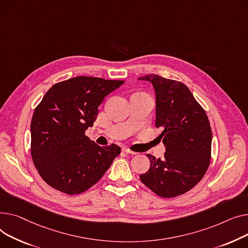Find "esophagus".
I'll use <instances>...</instances> for the list:
<instances>
[{
    "label": "esophagus",
    "instance_id": "1",
    "mask_svg": "<svg viewBox=\"0 0 248 248\" xmlns=\"http://www.w3.org/2000/svg\"><path fill=\"white\" fill-rule=\"evenodd\" d=\"M122 151L123 152H125V153H127V154H131V155H135V154H137L136 152H134V151H131L129 148H127V147H123L122 148Z\"/></svg>",
    "mask_w": 248,
    "mask_h": 248
}]
</instances>
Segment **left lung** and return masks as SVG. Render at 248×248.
Listing matches in <instances>:
<instances>
[{
  "label": "left lung",
  "mask_w": 248,
  "mask_h": 248,
  "mask_svg": "<svg viewBox=\"0 0 248 248\" xmlns=\"http://www.w3.org/2000/svg\"><path fill=\"white\" fill-rule=\"evenodd\" d=\"M153 85L157 128L165 146L164 158L150 160L141 174L143 184L157 195L170 198L190 190L204 176L211 156L212 133L207 115L181 82L150 74L138 78Z\"/></svg>",
  "instance_id": "8db88e82"
}]
</instances>
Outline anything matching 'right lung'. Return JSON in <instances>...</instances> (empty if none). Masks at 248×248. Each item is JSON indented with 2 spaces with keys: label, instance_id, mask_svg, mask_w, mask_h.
<instances>
[{
  "label": "right lung",
  "instance_id": "add662e5",
  "mask_svg": "<svg viewBox=\"0 0 248 248\" xmlns=\"http://www.w3.org/2000/svg\"><path fill=\"white\" fill-rule=\"evenodd\" d=\"M124 83L79 76L52 86L34 111L31 154L41 177L69 195L97 183L121 149L99 146L85 135L104 98Z\"/></svg>",
  "mask_w": 248,
  "mask_h": 248
}]
</instances>
